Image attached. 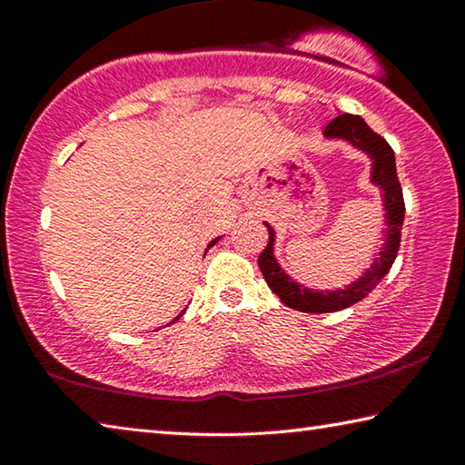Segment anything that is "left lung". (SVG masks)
<instances>
[{
	"label": "left lung",
	"instance_id": "left-lung-1",
	"mask_svg": "<svg viewBox=\"0 0 465 465\" xmlns=\"http://www.w3.org/2000/svg\"><path fill=\"white\" fill-rule=\"evenodd\" d=\"M326 139H341L351 143L359 152H363L371 160V184H375L381 191L383 211H385V230H383V246L377 258L369 269L361 274L357 281L351 285L334 291H318L302 285V282L293 281V277L281 269V264L274 258V227H269V243L258 256V266L264 274V281L269 282L272 293H277L279 299L289 308L305 313H328L349 308V305L361 302L371 291L380 285V281L390 272L393 261L398 256L400 248V233H402L404 223V196L402 186L396 174V155L390 147L388 141L369 127V124L357 114L342 113L338 114L334 121H330L324 129Z\"/></svg>",
	"mask_w": 465,
	"mask_h": 465
}]
</instances>
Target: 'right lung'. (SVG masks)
Masks as SVG:
<instances>
[{"instance_id":"1","label":"right lung","mask_w":465,"mask_h":465,"mask_svg":"<svg viewBox=\"0 0 465 465\" xmlns=\"http://www.w3.org/2000/svg\"><path fill=\"white\" fill-rule=\"evenodd\" d=\"M219 240H222V238H215V240H211V242H209V246H207V250H209L211 246H215V243H217ZM207 250H204V254H207ZM184 312H186V310H184ZM184 312H183V313H184ZM183 313H180L178 318H183ZM178 318H176V320H178ZM176 320H174V322H176ZM174 322H170V324H174Z\"/></svg>"}]
</instances>
